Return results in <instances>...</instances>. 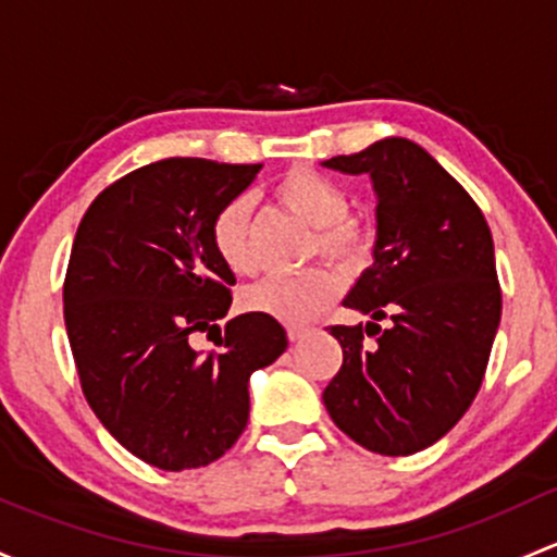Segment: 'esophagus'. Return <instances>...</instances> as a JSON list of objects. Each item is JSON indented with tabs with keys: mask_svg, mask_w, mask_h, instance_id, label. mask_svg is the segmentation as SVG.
<instances>
[{
	"mask_svg": "<svg viewBox=\"0 0 557 557\" xmlns=\"http://www.w3.org/2000/svg\"><path fill=\"white\" fill-rule=\"evenodd\" d=\"M309 333V325H288V338L290 342H298V338H304Z\"/></svg>",
	"mask_w": 557,
	"mask_h": 557,
	"instance_id": "esophagus-1",
	"label": "esophagus"
}]
</instances>
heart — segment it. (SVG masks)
I'll use <instances>...</instances> for the list:
<instances>
[{
  "instance_id": "heart-1",
  "label": "heart",
  "mask_w": 557,
  "mask_h": 557,
  "mask_svg": "<svg viewBox=\"0 0 557 557\" xmlns=\"http://www.w3.org/2000/svg\"><path fill=\"white\" fill-rule=\"evenodd\" d=\"M272 200L290 215L312 226L309 256H325L344 267H360L373 253V230L349 215L352 195L338 181L314 168L296 165L274 181ZM210 245L234 274H253L259 267L253 245V215L245 197L224 202L210 219ZM338 274L331 267H309L294 277H269L250 285L239 304L245 312L274 318L280 323H307L338 296Z\"/></svg>"
}]
</instances>
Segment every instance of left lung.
<instances>
[{
    "label": "left lung",
    "mask_w": 557,
    "mask_h": 557,
    "mask_svg": "<svg viewBox=\"0 0 557 557\" xmlns=\"http://www.w3.org/2000/svg\"><path fill=\"white\" fill-rule=\"evenodd\" d=\"M325 165L373 178L376 263L344 307L392 325H331L344 362L323 403L357 446L411 456L441 441L483 384L502 318L494 239L465 186L413 140L384 138Z\"/></svg>",
    "instance_id": "8db88e82"
}]
</instances>
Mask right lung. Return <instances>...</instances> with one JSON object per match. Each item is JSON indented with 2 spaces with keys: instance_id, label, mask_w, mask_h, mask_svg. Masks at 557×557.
Listing matches in <instances>:
<instances>
[{
  "instance_id": "add662e5",
  "label": "right lung",
  "mask_w": 557,
  "mask_h": 557,
  "mask_svg": "<svg viewBox=\"0 0 557 557\" xmlns=\"http://www.w3.org/2000/svg\"><path fill=\"white\" fill-rule=\"evenodd\" d=\"M261 165L168 157L122 175L82 215L63 320L82 392L111 435L168 472L205 467L243 435L250 373L288 347L274 318L215 325L234 274L210 245V219ZM220 333L200 356L195 332Z\"/></svg>"
}]
</instances>
